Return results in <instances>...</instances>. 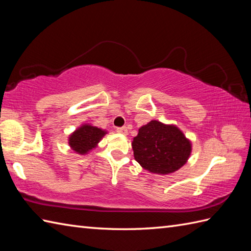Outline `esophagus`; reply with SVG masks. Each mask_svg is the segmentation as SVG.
Masks as SVG:
<instances>
[{
	"label": "esophagus",
	"mask_w": 251,
	"mask_h": 251,
	"mask_svg": "<svg viewBox=\"0 0 251 251\" xmlns=\"http://www.w3.org/2000/svg\"><path fill=\"white\" fill-rule=\"evenodd\" d=\"M117 132L118 133H121V134H126L127 133V129L126 126H121V127H117Z\"/></svg>",
	"instance_id": "esophagus-1"
}]
</instances>
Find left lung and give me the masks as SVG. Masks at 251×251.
<instances>
[{"label":"left lung","mask_w":251,"mask_h":251,"mask_svg":"<svg viewBox=\"0 0 251 251\" xmlns=\"http://www.w3.org/2000/svg\"><path fill=\"white\" fill-rule=\"evenodd\" d=\"M132 148L143 169L160 175L179 170L191 153L190 141L176 126L157 120L140 127Z\"/></svg>","instance_id":"8db88e82"}]
</instances>
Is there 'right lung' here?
<instances>
[{
  "mask_svg": "<svg viewBox=\"0 0 251 251\" xmlns=\"http://www.w3.org/2000/svg\"><path fill=\"white\" fill-rule=\"evenodd\" d=\"M105 134L106 131L90 125H83L70 135L69 145L77 153L85 154L96 148Z\"/></svg>",
  "mask_w": 251,
  "mask_h": 251,
  "instance_id": "add662e5",
  "label": "right lung"
}]
</instances>
